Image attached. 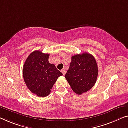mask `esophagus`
<instances>
[{"label": "esophagus", "instance_id": "34e87169", "mask_svg": "<svg viewBox=\"0 0 128 128\" xmlns=\"http://www.w3.org/2000/svg\"><path fill=\"white\" fill-rule=\"evenodd\" d=\"M61 71H62V74H63V75H64L65 74H66V70H65L62 69V70H61Z\"/></svg>", "mask_w": 128, "mask_h": 128}]
</instances>
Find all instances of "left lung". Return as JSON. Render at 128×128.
<instances>
[{"instance_id": "1", "label": "left lung", "mask_w": 128, "mask_h": 128, "mask_svg": "<svg viewBox=\"0 0 128 128\" xmlns=\"http://www.w3.org/2000/svg\"><path fill=\"white\" fill-rule=\"evenodd\" d=\"M98 75V66L94 57L84 52L72 56L65 78L74 92L81 95L94 86Z\"/></svg>"}]
</instances>
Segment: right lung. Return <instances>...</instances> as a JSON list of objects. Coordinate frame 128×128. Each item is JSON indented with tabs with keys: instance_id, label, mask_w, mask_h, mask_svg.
I'll use <instances>...</instances> for the list:
<instances>
[{
	"instance_id": "right-lung-1",
	"label": "right lung",
	"mask_w": 128,
	"mask_h": 128,
	"mask_svg": "<svg viewBox=\"0 0 128 128\" xmlns=\"http://www.w3.org/2000/svg\"><path fill=\"white\" fill-rule=\"evenodd\" d=\"M49 54L35 50L30 53L23 66V76L28 88L40 97H45L62 74L49 63Z\"/></svg>"
}]
</instances>
